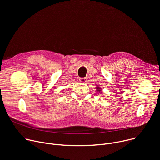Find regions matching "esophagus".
Masks as SVG:
<instances>
[{"mask_svg": "<svg viewBox=\"0 0 160 160\" xmlns=\"http://www.w3.org/2000/svg\"><path fill=\"white\" fill-rule=\"evenodd\" d=\"M87 78H80V79H79V81H80V82H81V83H85L86 82H87Z\"/></svg>", "mask_w": 160, "mask_h": 160, "instance_id": "34e87169", "label": "esophagus"}]
</instances>
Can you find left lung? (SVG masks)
Masks as SVG:
<instances>
[{
  "instance_id": "obj_1",
  "label": "left lung",
  "mask_w": 160,
  "mask_h": 160,
  "mask_svg": "<svg viewBox=\"0 0 160 160\" xmlns=\"http://www.w3.org/2000/svg\"><path fill=\"white\" fill-rule=\"evenodd\" d=\"M97 90H98V92H101V91H102V90H101L100 87H97Z\"/></svg>"
}]
</instances>
